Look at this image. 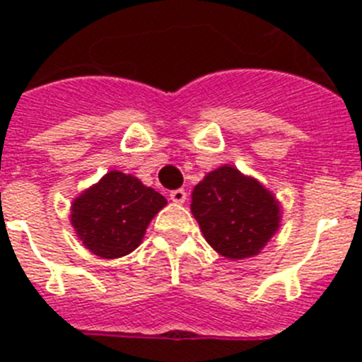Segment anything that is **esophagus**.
Returning <instances> with one entry per match:
<instances>
[{
    "instance_id": "1",
    "label": "esophagus",
    "mask_w": 362,
    "mask_h": 362,
    "mask_svg": "<svg viewBox=\"0 0 362 362\" xmlns=\"http://www.w3.org/2000/svg\"><path fill=\"white\" fill-rule=\"evenodd\" d=\"M170 199L174 201L175 204H183L185 201H187V192H185L183 188H179V190H172Z\"/></svg>"
}]
</instances>
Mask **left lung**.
<instances>
[{"label":"left lung","mask_w":362,"mask_h":362,"mask_svg":"<svg viewBox=\"0 0 362 362\" xmlns=\"http://www.w3.org/2000/svg\"><path fill=\"white\" fill-rule=\"evenodd\" d=\"M190 210L206 243L232 261L257 255L283 217L277 197L233 165L219 166L201 179L192 190Z\"/></svg>","instance_id":"1"}]
</instances>
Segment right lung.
Here are the masks:
<instances>
[{
	"label": "right lung",
	"instance_id": "right-lung-1",
	"mask_svg": "<svg viewBox=\"0 0 362 362\" xmlns=\"http://www.w3.org/2000/svg\"><path fill=\"white\" fill-rule=\"evenodd\" d=\"M166 199L132 174L110 170L85 188L70 206V225L83 246L103 259L129 255L145 238Z\"/></svg>",
	"mask_w": 362,
	"mask_h": 362
}]
</instances>
